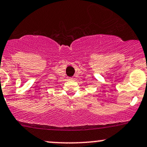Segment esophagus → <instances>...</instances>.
<instances>
[{
  "label": "esophagus",
  "instance_id": "esophagus-1",
  "mask_svg": "<svg viewBox=\"0 0 147 147\" xmlns=\"http://www.w3.org/2000/svg\"><path fill=\"white\" fill-rule=\"evenodd\" d=\"M69 80H73V77H69Z\"/></svg>",
  "mask_w": 147,
  "mask_h": 147
}]
</instances>
